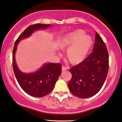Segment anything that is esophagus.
I'll list each match as a JSON object with an SVG mask.
<instances>
[{"mask_svg":"<svg viewBox=\"0 0 122 122\" xmlns=\"http://www.w3.org/2000/svg\"><path fill=\"white\" fill-rule=\"evenodd\" d=\"M69 68V67H68L62 66V71H65V70H66L68 69Z\"/></svg>","mask_w":122,"mask_h":122,"instance_id":"1","label":"esophagus"}]
</instances>
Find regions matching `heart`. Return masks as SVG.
Instances as JSON below:
<instances>
[{
	"label": "heart",
	"mask_w": 122,
	"mask_h": 122,
	"mask_svg": "<svg viewBox=\"0 0 122 122\" xmlns=\"http://www.w3.org/2000/svg\"><path fill=\"white\" fill-rule=\"evenodd\" d=\"M92 43V38L85 35L82 30H77L67 33L61 37L59 41L61 48L69 47L67 56L73 64H78L85 59Z\"/></svg>",
	"instance_id": "heart-1"
}]
</instances>
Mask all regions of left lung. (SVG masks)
Listing matches in <instances>:
<instances>
[{
    "mask_svg": "<svg viewBox=\"0 0 122 122\" xmlns=\"http://www.w3.org/2000/svg\"><path fill=\"white\" fill-rule=\"evenodd\" d=\"M108 53L103 40L97 32L93 52L86 59L70 69L72 77L68 83L71 94L87 98L98 93L108 71Z\"/></svg>",
    "mask_w": 122,
    "mask_h": 122,
    "instance_id": "left-lung-1",
    "label": "left lung"
}]
</instances>
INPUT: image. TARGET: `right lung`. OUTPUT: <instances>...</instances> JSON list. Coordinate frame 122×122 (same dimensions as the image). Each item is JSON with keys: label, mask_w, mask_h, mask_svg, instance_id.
<instances>
[{"label": "right lung", "mask_w": 122, "mask_h": 122, "mask_svg": "<svg viewBox=\"0 0 122 122\" xmlns=\"http://www.w3.org/2000/svg\"><path fill=\"white\" fill-rule=\"evenodd\" d=\"M50 24H36L29 26L24 30L15 42L12 52V65L15 75L19 85L28 94L40 98L49 94L53 90L57 79L61 73V65L60 64L48 63L44 64L36 72L24 73L17 67L15 56L19 41L28 37L35 30L47 28Z\"/></svg>", "instance_id": "add662e5"}]
</instances>
